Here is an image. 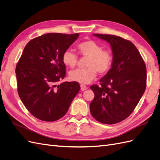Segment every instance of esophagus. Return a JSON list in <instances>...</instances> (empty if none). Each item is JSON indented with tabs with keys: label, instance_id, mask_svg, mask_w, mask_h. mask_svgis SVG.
I'll return each mask as SVG.
<instances>
[{
	"label": "esophagus",
	"instance_id": "obj_1",
	"mask_svg": "<svg viewBox=\"0 0 160 160\" xmlns=\"http://www.w3.org/2000/svg\"><path fill=\"white\" fill-rule=\"evenodd\" d=\"M80 88H81V91H85V90H87V87H86V86L84 85V84H80Z\"/></svg>",
	"mask_w": 160,
	"mask_h": 160
}]
</instances>
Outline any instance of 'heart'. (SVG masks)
Instances as JSON below:
<instances>
[{
  "label": "heart",
  "instance_id": "heart-1",
  "mask_svg": "<svg viewBox=\"0 0 160 160\" xmlns=\"http://www.w3.org/2000/svg\"><path fill=\"white\" fill-rule=\"evenodd\" d=\"M77 49L81 55L88 57L87 68L78 69L69 72V78L78 83L87 84L95 78L97 73H107L113 63V55L108 50H103L101 44L92 40L81 42L77 45ZM63 63L69 68L76 66L78 57L72 51L67 49L62 55Z\"/></svg>",
  "mask_w": 160,
  "mask_h": 160
}]
</instances>
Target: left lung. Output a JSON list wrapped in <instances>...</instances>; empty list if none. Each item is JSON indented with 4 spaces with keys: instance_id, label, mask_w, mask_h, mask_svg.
<instances>
[{
    "instance_id": "left-lung-1",
    "label": "left lung",
    "mask_w": 160,
    "mask_h": 160,
    "mask_svg": "<svg viewBox=\"0 0 160 160\" xmlns=\"http://www.w3.org/2000/svg\"><path fill=\"white\" fill-rule=\"evenodd\" d=\"M93 36L109 43L113 63L106 75L100 79V87H91L95 97L90 104V111L98 122L116 124L130 115L144 94L146 65L130 41L114 35Z\"/></svg>"
}]
</instances>
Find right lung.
Masks as SVG:
<instances>
[{
	"label": "right lung",
	"mask_w": 160,
	"mask_h": 160,
	"mask_svg": "<svg viewBox=\"0 0 160 160\" xmlns=\"http://www.w3.org/2000/svg\"><path fill=\"white\" fill-rule=\"evenodd\" d=\"M79 34L49 33L31 40L15 69L18 95L38 119L53 122L65 116L80 87L77 82H58L65 76L63 52Z\"/></svg>",
	"instance_id": "add662e5"
}]
</instances>
